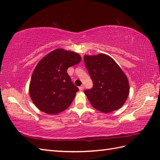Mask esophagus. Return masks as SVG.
Wrapping results in <instances>:
<instances>
[{"instance_id":"obj_1","label":"esophagus","mask_w":160,"mask_h":160,"mask_svg":"<svg viewBox=\"0 0 160 160\" xmlns=\"http://www.w3.org/2000/svg\"><path fill=\"white\" fill-rule=\"evenodd\" d=\"M79 90H80V91H82L84 90V86H83V85L80 86V87H79Z\"/></svg>"}]
</instances>
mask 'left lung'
Segmentation results:
<instances>
[{
    "label": "left lung",
    "mask_w": 160,
    "mask_h": 160,
    "mask_svg": "<svg viewBox=\"0 0 160 160\" xmlns=\"http://www.w3.org/2000/svg\"><path fill=\"white\" fill-rule=\"evenodd\" d=\"M84 60L93 83L92 89L84 91L91 104L107 113L120 108L130 91L128 78L120 67L104 53L84 55Z\"/></svg>",
    "instance_id": "left-lung-1"
}]
</instances>
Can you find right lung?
Masks as SVG:
<instances>
[{"instance_id": "1", "label": "right lung", "mask_w": 160, "mask_h": 160, "mask_svg": "<svg viewBox=\"0 0 160 160\" xmlns=\"http://www.w3.org/2000/svg\"><path fill=\"white\" fill-rule=\"evenodd\" d=\"M81 59L78 53L60 48L47 53L39 61L29 87L30 98L39 110L56 115L70 106L78 88L71 82L67 71Z\"/></svg>"}]
</instances>
